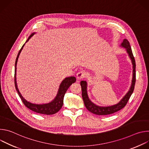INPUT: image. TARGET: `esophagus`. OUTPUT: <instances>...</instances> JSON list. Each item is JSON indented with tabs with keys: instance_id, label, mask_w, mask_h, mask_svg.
I'll return each mask as SVG.
<instances>
[{
	"instance_id": "obj_1",
	"label": "esophagus",
	"mask_w": 149,
	"mask_h": 149,
	"mask_svg": "<svg viewBox=\"0 0 149 149\" xmlns=\"http://www.w3.org/2000/svg\"><path fill=\"white\" fill-rule=\"evenodd\" d=\"M84 77H85V73L82 71H80L77 74V78L78 79H81L84 78Z\"/></svg>"
}]
</instances>
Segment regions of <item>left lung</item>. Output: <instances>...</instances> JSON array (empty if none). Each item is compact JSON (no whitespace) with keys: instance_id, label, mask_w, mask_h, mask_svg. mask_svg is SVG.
<instances>
[{"instance_id":"left-lung-1","label":"left lung","mask_w":149,"mask_h":149,"mask_svg":"<svg viewBox=\"0 0 149 149\" xmlns=\"http://www.w3.org/2000/svg\"><path fill=\"white\" fill-rule=\"evenodd\" d=\"M121 47L125 48L126 51L128 54L130 58L131 59L133 64V78L132 81V85L129 91L124 96V97L120 100V101L117 104L108 106V107H100L94 104L89 99L87 94V83L86 81H81L80 82L81 89H82V97L87 109L91 113L97 115H109L116 113L123 108H124L125 105L130 99V96L133 93L134 89V86L136 83V62L132 52V50L130 45L129 42L126 39H124L121 43Z\"/></svg>"}]
</instances>
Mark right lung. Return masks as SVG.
I'll return each instance as SVG.
<instances>
[{"label":"right lung","instance_id":"right-lung-1","mask_svg":"<svg viewBox=\"0 0 149 149\" xmlns=\"http://www.w3.org/2000/svg\"><path fill=\"white\" fill-rule=\"evenodd\" d=\"M35 33V32L32 33L28 38L26 42H27L29 39ZM25 42V43H26ZM25 44H24L22 47L20 49L17 56L16 59L15 61V85L16 90L20 97V98L22 100L23 103L26 106L27 108L30 109L31 110L39 114H46V115H52L54 114H55L58 111L60 110V109L62 108L63 105V97H64V95L65 93L67 92V90L68 89V88L71 86V85L73 83H74L76 81V78L75 77H67L64 79H63L62 82L61 83L59 88L58 89V93L56 94V96L54 98V100H52L51 102L47 103V104H36L31 103L28 101H26L20 93L16 83V65L18 60V58L19 56V55L22 51L24 45Z\"/></svg>","mask_w":149,"mask_h":149}]
</instances>
